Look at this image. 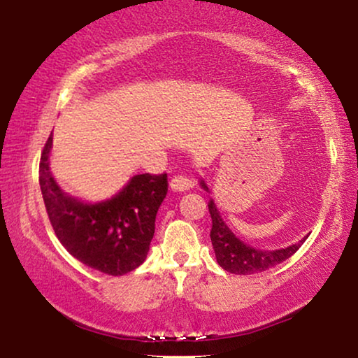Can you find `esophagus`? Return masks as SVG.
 <instances>
[{
  "instance_id": "34e87169",
  "label": "esophagus",
  "mask_w": 358,
  "mask_h": 358,
  "mask_svg": "<svg viewBox=\"0 0 358 358\" xmlns=\"http://www.w3.org/2000/svg\"><path fill=\"white\" fill-rule=\"evenodd\" d=\"M171 191L174 192H186V191H191L194 187V182L186 176H176V178L171 179Z\"/></svg>"
}]
</instances>
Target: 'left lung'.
I'll return each instance as SVG.
<instances>
[{"label": "left lung", "instance_id": "8db88e82", "mask_svg": "<svg viewBox=\"0 0 358 358\" xmlns=\"http://www.w3.org/2000/svg\"><path fill=\"white\" fill-rule=\"evenodd\" d=\"M201 187L209 192V187L206 186L204 180L201 179ZM209 213L213 217V231H210V242H213L215 259L224 271L237 273V275H249V273H259L267 271L277 264L284 262L289 257L301 249V245L306 242L307 237H303L292 245L282 247V249L264 250L255 249V247L242 242L239 237H236L224 219L220 217L217 206L214 201H209Z\"/></svg>", "mask_w": 358, "mask_h": 358}]
</instances>
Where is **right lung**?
Returning <instances> with one entry per match:
<instances>
[{
    "label": "right lung",
    "instance_id": "1",
    "mask_svg": "<svg viewBox=\"0 0 358 358\" xmlns=\"http://www.w3.org/2000/svg\"><path fill=\"white\" fill-rule=\"evenodd\" d=\"M52 134L39 162V186L56 237L79 262L108 275H124L148 257L167 176L138 174L113 197L86 202L57 186L50 169Z\"/></svg>",
    "mask_w": 358,
    "mask_h": 358
}]
</instances>
